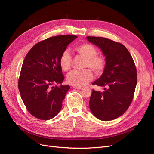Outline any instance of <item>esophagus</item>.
Instances as JSON below:
<instances>
[{
    "label": "esophagus",
    "mask_w": 154,
    "mask_h": 154,
    "mask_svg": "<svg viewBox=\"0 0 154 154\" xmlns=\"http://www.w3.org/2000/svg\"><path fill=\"white\" fill-rule=\"evenodd\" d=\"M74 88H76V89H78V90H82L83 88L82 87H75V86H74L73 87Z\"/></svg>",
    "instance_id": "1"
}]
</instances>
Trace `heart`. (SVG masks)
Masks as SVG:
<instances>
[{
  "label": "heart",
  "instance_id": "heart-1",
  "mask_svg": "<svg viewBox=\"0 0 154 154\" xmlns=\"http://www.w3.org/2000/svg\"><path fill=\"white\" fill-rule=\"evenodd\" d=\"M79 56L85 59L83 67L80 71H72L68 74L67 81L70 85L81 87L91 81L94 78L93 71L97 75H100L103 72L106 66V59L102 55L97 54V48L88 43L76 45L74 48ZM71 57L69 52L64 51L59 58V65L64 71H68L71 69Z\"/></svg>",
  "mask_w": 154,
  "mask_h": 154
}]
</instances>
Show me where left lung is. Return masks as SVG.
<instances>
[{
	"label": "left lung",
	"instance_id": "8db88e82",
	"mask_svg": "<svg viewBox=\"0 0 154 154\" xmlns=\"http://www.w3.org/2000/svg\"><path fill=\"white\" fill-rule=\"evenodd\" d=\"M87 38L101 48L106 59L102 75L92 83L105 88L102 92L93 90L90 109L102 121L115 119L126 111L133 99L137 83L136 66L130 52L121 43L98 36Z\"/></svg>",
	"mask_w": 154,
	"mask_h": 154
}]
</instances>
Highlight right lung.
<instances>
[{"label": "right lung", "mask_w": 154, "mask_h": 154, "mask_svg": "<svg viewBox=\"0 0 154 154\" xmlns=\"http://www.w3.org/2000/svg\"><path fill=\"white\" fill-rule=\"evenodd\" d=\"M76 35L52 36L36 44L24 59L18 80V89L28 111L35 118L48 120L62 108L70 88L60 84L64 79L59 65L60 55Z\"/></svg>", "instance_id": "add662e5"}]
</instances>
